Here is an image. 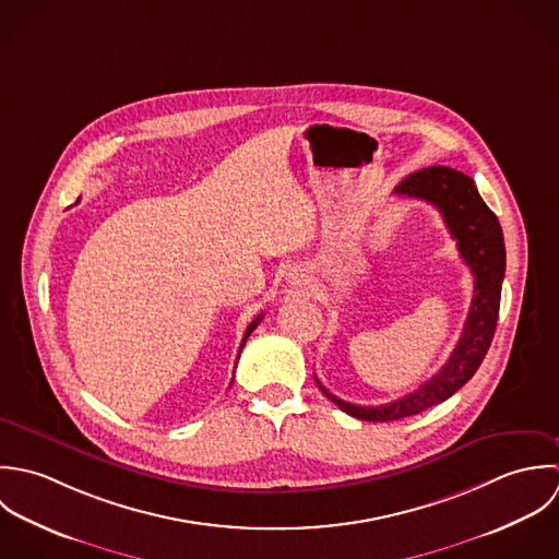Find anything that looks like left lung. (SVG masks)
I'll return each instance as SVG.
<instances>
[{
    "mask_svg": "<svg viewBox=\"0 0 559 559\" xmlns=\"http://www.w3.org/2000/svg\"><path fill=\"white\" fill-rule=\"evenodd\" d=\"M395 194L428 201L441 212L451 237L457 241L462 261L471 267L473 300L462 335L449 360L437 376L424 382L417 391L384 406H358L338 400L318 380L322 393L331 402H335L349 417L362 421H393L419 415L445 402L473 378L495 336L501 283L506 274V243L501 224L481 201L471 177L447 166H430L408 175L395 188Z\"/></svg>",
    "mask_w": 559,
    "mask_h": 559,
    "instance_id": "1",
    "label": "left lung"
}]
</instances>
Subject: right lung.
I'll return each mask as SVG.
<instances>
[{
	"instance_id": "1",
	"label": "right lung",
	"mask_w": 559,
	"mask_h": 559,
	"mask_svg": "<svg viewBox=\"0 0 559 559\" xmlns=\"http://www.w3.org/2000/svg\"><path fill=\"white\" fill-rule=\"evenodd\" d=\"M261 320H263V316H259V318H254V320H252V322H250V326H248V329H246V333H243V338H241V345H239V352H241V349H243V345H246V338H248V336H250V333H252V331H254V329H257V326H259V322H261ZM237 358H239V354H237Z\"/></svg>"
}]
</instances>
